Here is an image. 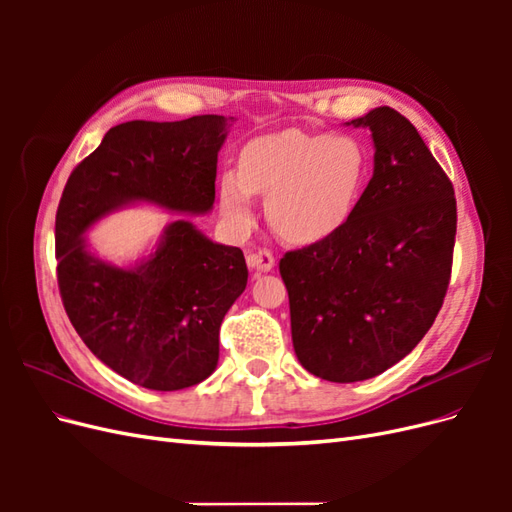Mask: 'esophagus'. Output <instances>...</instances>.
<instances>
[{
    "mask_svg": "<svg viewBox=\"0 0 512 512\" xmlns=\"http://www.w3.org/2000/svg\"><path fill=\"white\" fill-rule=\"evenodd\" d=\"M247 267L254 271H271L275 265V256L269 250H258V252H247L245 256Z\"/></svg>",
    "mask_w": 512,
    "mask_h": 512,
    "instance_id": "34e87169",
    "label": "esophagus"
}]
</instances>
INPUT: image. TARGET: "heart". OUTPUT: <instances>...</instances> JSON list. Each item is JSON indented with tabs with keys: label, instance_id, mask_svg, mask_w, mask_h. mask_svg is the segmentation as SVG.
<instances>
[{
	"label": "heart",
	"instance_id": "1",
	"mask_svg": "<svg viewBox=\"0 0 512 512\" xmlns=\"http://www.w3.org/2000/svg\"><path fill=\"white\" fill-rule=\"evenodd\" d=\"M365 151L350 136L286 130L260 136L241 153V168L220 181L228 226L254 224L252 194L267 196V220L292 243H316L346 224L365 179Z\"/></svg>",
	"mask_w": 512,
	"mask_h": 512
}]
</instances>
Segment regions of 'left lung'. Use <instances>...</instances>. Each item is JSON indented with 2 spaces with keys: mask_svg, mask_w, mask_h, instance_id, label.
I'll use <instances>...</instances> for the list:
<instances>
[{
  "mask_svg": "<svg viewBox=\"0 0 512 512\" xmlns=\"http://www.w3.org/2000/svg\"><path fill=\"white\" fill-rule=\"evenodd\" d=\"M374 138V177L331 237L286 252L292 344L322 380L393 367L431 329L453 269L457 200L421 134L391 106L348 121Z\"/></svg>",
  "mask_w": 512,
  "mask_h": 512,
  "instance_id": "8db88e82",
  "label": "left lung"
}]
</instances>
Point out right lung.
I'll return each mask as SVG.
<instances>
[{
    "instance_id": "add662e5",
    "label": "right lung",
    "mask_w": 512,
    "mask_h": 512,
    "mask_svg": "<svg viewBox=\"0 0 512 512\" xmlns=\"http://www.w3.org/2000/svg\"><path fill=\"white\" fill-rule=\"evenodd\" d=\"M226 128L222 115L119 123L72 170L57 207V284L72 327L106 367L151 391L213 374L220 324L247 284L243 252L177 220L147 260L121 269L91 256L83 235L136 200L207 213Z\"/></svg>"
}]
</instances>
